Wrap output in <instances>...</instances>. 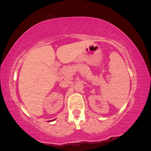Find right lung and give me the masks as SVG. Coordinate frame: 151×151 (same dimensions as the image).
<instances>
[{
  "mask_svg": "<svg viewBox=\"0 0 151 151\" xmlns=\"http://www.w3.org/2000/svg\"><path fill=\"white\" fill-rule=\"evenodd\" d=\"M53 121V120H51V121Z\"/></svg>",
  "mask_w": 151,
  "mask_h": 151,
  "instance_id": "1",
  "label": "right lung"
}]
</instances>
